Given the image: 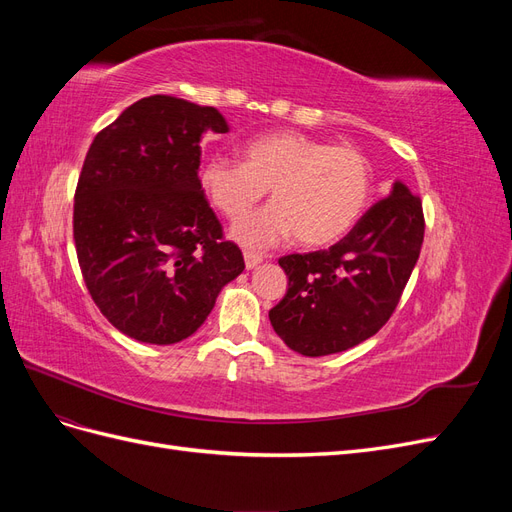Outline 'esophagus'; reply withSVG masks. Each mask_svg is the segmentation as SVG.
<instances>
[{
	"label": "esophagus",
	"instance_id": "1",
	"mask_svg": "<svg viewBox=\"0 0 512 512\" xmlns=\"http://www.w3.org/2000/svg\"><path fill=\"white\" fill-rule=\"evenodd\" d=\"M243 258H245V267L247 269H254V267H258L260 262H262V256L256 254V252H243Z\"/></svg>",
	"mask_w": 512,
	"mask_h": 512
}]
</instances>
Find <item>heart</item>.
I'll list each match as a JSON object with an SVG mask.
<instances>
[{"label":"heart","instance_id":"b5f03b06","mask_svg":"<svg viewBox=\"0 0 512 512\" xmlns=\"http://www.w3.org/2000/svg\"><path fill=\"white\" fill-rule=\"evenodd\" d=\"M243 160L213 158L200 183L226 218L239 220L271 190L273 203L232 228L243 245L273 247L297 235L305 247L346 237L367 209L374 170L361 149L284 130L252 138Z\"/></svg>","mask_w":512,"mask_h":512}]
</instances>
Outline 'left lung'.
Returning a JSON list of instances; mask_svg holds the SVG:
<instances>
[{"label":"left lung","instance_id":"1","mask_svg":"<svg viewBox=\"0 0 512 512\" xmlns=\"http://www.w3.org/2000/svg\"><path fill=\"white\" fill-rule=\"evenodd\" d=\"M421 198L395 181L329 250L280 258L286 297L269 320L284 344L303 356L344 352L376 335L391 318L421 254Z\"/></svg>","mask_w":512,"mask_h":512}]
</instances>
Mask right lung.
I'll use <instances>...</instances> for the list:
<instances>
[{
    "instance_id": "obj_1",
    "label": "right lung",
    "mask_w": 512,
    "mask_h": 512,
    "mask_svg": "<svg viewBox=\"0 0 512 512\" xmlns=\"http://www.w3.org/2000/svg\"><path fill=\"white\" fill-rule=\"evenodd\" d=\"M218 108L173 96L128 106L91 143L74 194V243L91 299L136 342L168 346L207 320L245 269L198 179Z\"/></svg>"
}]
</instances>
